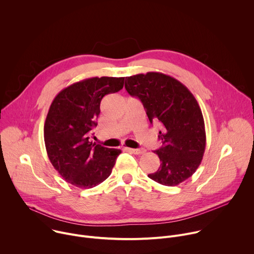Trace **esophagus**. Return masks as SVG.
Segmentation results:
<instances>
[{"label":"esophagus","mask_w":254,"mask_h":254,"mask_svg":"<svg viewBox=\"0 0 254 254\" xmlns=\"http://www.w3.org/2000/svg\"><path fill=\"white\" fill-rule=\"evenodd\" d=\"M127 151H128L129 153L135 154V155H142V154L146 153V150H144V149H130V148H127Z\"/></svg>","instance_id":"obj_1"}]
</instances>
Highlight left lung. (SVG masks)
I'll return each mask as SVG.
<instances>
[{
	"label": "left lung",
	"mask_w": 254,
	"mask_h": 254,
	"mask_svg": "<svg viewBox=\"0 0 254 254\" xmlns=\"http://www.w3.org/2000/svg\"><path fill=\"white\" fill-rule=\"evenodd\" d=\"M125 87L141 101L153 124L160 123L162 147L155 151L161 165L148 177L165 186H177L198 169L206 147L201 108L191 91L179 80L160 72L126 77Z\"/></svg>",
	"instance_id": "left-lung-1"
}]
</instances>
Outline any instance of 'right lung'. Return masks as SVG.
<instances>
[{
	"mask_svg": "<svg viewBox=\"0 0 254 254\" xmlns=\"http://www.w3.org/2000/svg\"><path fill=\"white\" fill-rule=\"evenodd\" d=\"M125 77H91L62 89L53 99L44 125L48 158L61 177L77 188H93L112 174L121 150L90 141L100 101L120 91Z\"/></svg>",
	"mask_w": 254,
	"mask_h": 254,
	"instance_id": "right-lung-1",
	"label": "right lung"
}]
</instances>
